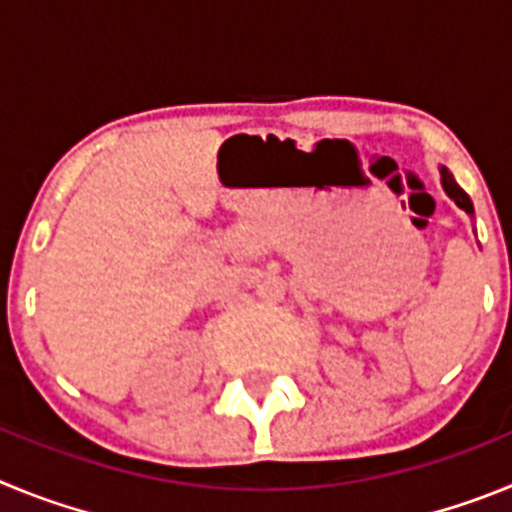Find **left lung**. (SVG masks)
<instances>
[{"instance_id":"left-lung-1","label":"left lung","mask_w":512,"mask_h":512,"mask_svg":"<svg viewBox=\"0 0 512 512\" xmlns=\"http://www.w3.org/2000/svg\"><path fill=\"white\" fill-rule=\"evenodd\" d=\"M438 171H441V187H443V192L449 194L451 200H454L456 205L461 207V210L467 212L469 217H474V205H472V200H469V194L464 192V189H461L459 184H456L454 174H451V171L446 169V166H438Z\"/></svg>"}]
</instances>
